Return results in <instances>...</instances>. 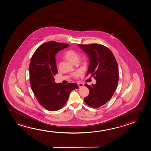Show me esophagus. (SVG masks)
Wrapping results in <instances>:
<instances>
[{"label": "esophagus", "instance_id": "34e87169", "mask_svg": "<svg viewBox=\"0 0 151 151\" xmlns=\"http://www.w3.org/2000/svg\"><path fill=\"white\" fill-rule=\"evenodd\" d=\"M78 85L79 86V87H82L84 86V84L83 83H78Z\"/></svg>", "mask_w": 151, "mask_h": 151}]
</instances>
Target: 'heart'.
Returning a JSON list of instances; mask_svg holds the SVG:
<instances>
[{
	"label": "heart",
	"instance_id": "b5f03b06",
	"mask_svg": "<svg viewBox=\"0 0 151 151\" xmlns=\"http://www.w3.org/2000/svg\"><path fill=\"white\" fill-rule=\"evenodd\" d=\"M64 57L69 62H71L72 63H75L78 60L79 54L73 50H68L65 53ZM82 74V72L81 70H79L77 72H75L73 74V76L75 78H78L81 76Z\"/></svg>",
	"mask_w": 151,
	"mask_h": 151
}]
</instances>
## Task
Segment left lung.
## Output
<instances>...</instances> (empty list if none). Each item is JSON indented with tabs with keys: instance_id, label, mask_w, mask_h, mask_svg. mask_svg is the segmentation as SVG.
<instances>
[{
	"instance_id": "8db88e82",
	"label": "left lung",
	"mask_w": 151,
	"mask_h": 151,
	"mask_svg": "<svg viewBox=\"0 0 151 151\" xmlns=\"http://www.w3.org/2000/svg\"><path fill=\"white\" fill-rule=\"evenodd\" d=\"M78 46L89 58L87 76L91 75L96 80L95 84L84 85L89 93L84 100L88 106L97 108L110 100L116 88L119 77L116 60L110 50L103 45Z\"/></svg>"
}]
</instances>
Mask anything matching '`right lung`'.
Segmentation results:
<instances>
[{"label":"right lung","instance_id":"1","mask_svg":"<svg viewBox=\"0 0 151 151\" xmlns=\"http://www.w3.org/2000/svg\"><path fill=\"white\" fill-rule=\"evenodd\" d=\"M69 46L68 44L55 41L45 43L35 52L30 62L32 91L39 104L49 111L62 108L68 100L70 92L79 88L77 83L63 85L54 82V76L58 73L56 54Z\"/></svg>","mask_w":151,"mask_h":151}]
</instances>
